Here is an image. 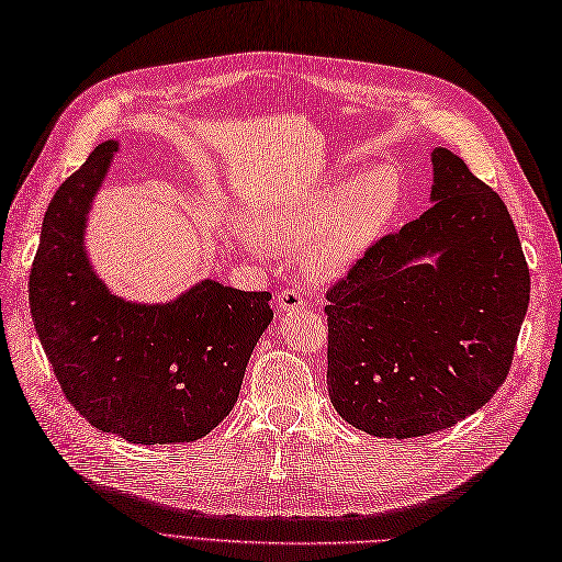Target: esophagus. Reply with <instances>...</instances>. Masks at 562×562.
<instances>
[{"instance_id": "obj_1", "label": "esophagus", "mask_w": 562, "mask_h": 562, "mask_svg": "<svg viewBox=\"0 0 562 562\" xmlns=\"http://www.w3.org/2000/svg\"><path fill=\"white\" fill-rule=\"evenodd\" d=\"M277 305L281 307V310H300L305 305V297H303V293L300 291H295V289H285V291H281L279 295H277Z\"/></svg>"}]
</instances>
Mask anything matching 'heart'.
Returning a JSON list of instances; mask_svg holds the SVG:
<instances>
[{"instance_id":"heart-1","label":"heart","mask_w":562,"mask_h":562,"mask_svg":"<svg viewBox=\"0 0 562 562\" xmlns=\"http://www.w3.org/2000/svg\"><path fill=\"white\" fill-rule=\"evenodd\" d=\"M403 198L401 171L391 164H372L265 212L259 228L273 248L303 250L312 277L331 279L393 224Z\"/></svg>"}]
</instances>
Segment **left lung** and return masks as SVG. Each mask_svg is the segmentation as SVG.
<instances>
[{
	"label": "left lung",
	"mask_w": 562,
	"mask_h": 562,
	"mask_svg": "<svg viewBox=\"0 0 562 562\" xmlns=\"http://www.w3.org/2000/svg\"><path fill=\"white\" fill-rule=\"evenodd\" d=\"M431 207L376 238L326 291V384L336 413L381 439L436 434L508 376L529 267L508 207L446 147ZM436 254V266L422 256Z\"/></svg>",
	"instance_id": "left-lung-1"
}]
</instances>
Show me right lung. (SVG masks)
<instances>
[{"label": "right lung", "mask_w": 562, "mask_h": 562, "mask_svg": "<svg viewBox=\"0 0 562 562\" xmlns=\"http://www.w3.org/2000/svg\"><path fill=\"white\" fill-rule=\"evenodd\" d=\"M106 140L54 193L29 300L59 386L92 427L131 443L202 439L238 401L245 367L271 324V293L202 281L173 303H126L94 277L86 212L116 153Z\"/></svg>", "instance_id": "right-lung-1"}]
</instances>
